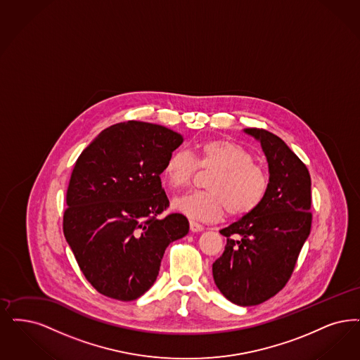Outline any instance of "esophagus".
I'll list each match as a JSON object with an SVG mask.
<instances>
[{"mask_svg":"<svg viewBox=\"0 0 360 360\" xmlns=\"http://www.w3.org/2000/svg\"><path fill=\"white\" fill-rule=\"evenodd\" d=\"M190 231H203V226H202L200 222L194 221V219H190Z\"/></svg>","mask_w":360,"mask_h":360,"instance_id":"obj_1","label":"esophagus"}]
</instances>
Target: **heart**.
<instances>
[{"instance_id": "heart-1", "label": "heart", "mask_w": 360, "mask_h": 360, "mask_svg": "<svg viewBox=\"0 0 360 360\" xmlns=\"http://www.w3.org/2000/svg\"><path fill=\"white\" fill-rule=\"evenodd\" d=\"M255 162L244 146L228 139H210L194 148L193 155L176 148L163 165V176L174 188L190 185L198 167L214 170L206 182L209 190L191 191L173 200V207L182 214L213 221L228 212L243 217L255 212L268 195L271 179Z\"/></svg>"}]
</instances>
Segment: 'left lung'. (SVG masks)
<instances>
[{"label":"left lung","mask_w":360,"mask_h":360,"mask_svg":"<svg viewBox=\"0 0 360 360\" xmlns=\"http://www.w3.org/2000/svg\"><path fill=\"white\" fill-rule=\"evenodd\" d=\"M259 141L268 160L271 187L259 207L219 231L226 246L213 264L217 288L241 307L278 293L295 269L309 236L311 176L283 139L262 129H245Z\"/></svg>","instance_id":"8db88e82"}]
</instances>
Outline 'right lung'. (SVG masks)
<instances>
[{"label": "right lung", "mask_w": 360, "mask_h": 360, "mask_svg": "<svg viewBox=\"0 0 360 360\" xmlns=\"http://www.w3.org/2000/svg\"><path fill=\"white\" fill-rule=\"evenodd\" d=\"M184 142L173 129L129 120L86 146L73 166L63 231L83 274L99 293L120 302L155 283L165 250L188 233L169 207L160 174Z\"/></svg>", "instance_id": "add662e5"}]
</instances>
